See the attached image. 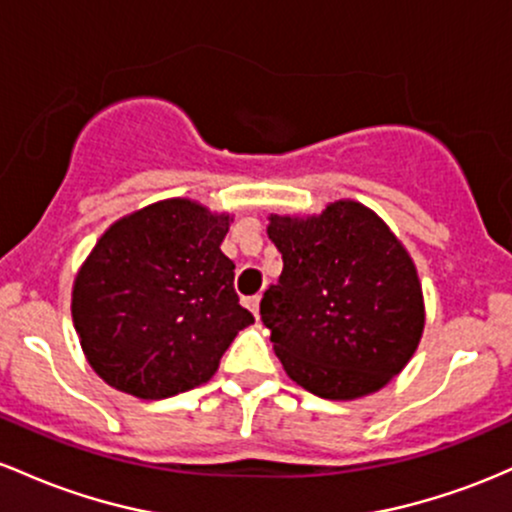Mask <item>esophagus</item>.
Here are the masks:
<instances>
[{"instance_id": "1", "label": "esophagus", "mask_w": 512, "mask_h": 512, "mask_svg": "<svg viewBox=\"0 0 512 512\" xmlns=\"http://www.w3.org/2000/svg\"><path fill=\"white\" fill-rule=\"evenodd\" d=\"M246 307H249L251 309V312H254V317L258 319V317H261V314H258V307H261V297H258V295H254V297H246Z\"/></svg>"}]
</instances>
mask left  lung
Listing matches in <instances>:
<instances>
[{
	"label": "left lung",
	"instance_id": "8db88e82",
	"mask_svg": "<svg viewBox=\"0 0 512 512\" xmlns=\"http://www.w3.org/2000/svg\"><path fill=\"white\" fill-rule=\"evenodd\" d=\"M283 254L261 321L292 382L321 399H358L404 370L426 312L416 266L380 217L355 200L321 215L268 217Z\"/></svg>",
	"mask_w": 512,
	"mask_h": 512
}]
</instances>
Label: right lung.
<instances>
[{
  "label": "right lung",
  "instance_id": "add662e5",
  "mask_svg": "<svg viewBox=\"0 0 512 512\" xmlns=\"http://www.w3.org/2000/svg\"><path fill=\"white\" fill-rule=\"evenodd\" d=\"M232 217L169 198L103 232L79 268L72 319L96 375L140 399H166L215 375L254 314L222 254Z\"/></svg>",
  "mask_w": 512,
  "mask_h": 512
}]
</instances>
